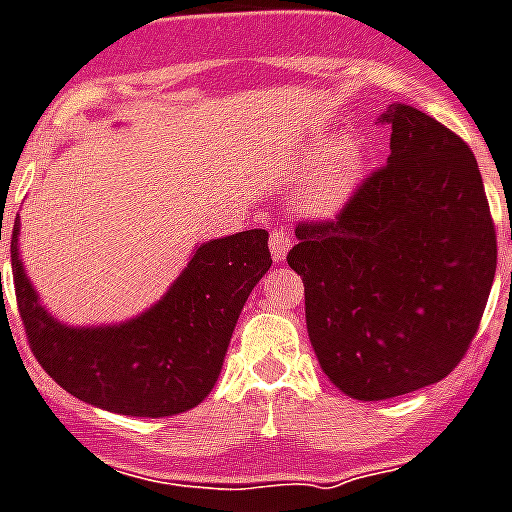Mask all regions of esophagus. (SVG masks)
<instances>
[{
  "label": "esophagus",
  "mask_w": 512,
  "mask_h": 512,
  "mask_svg": "<svg viewBox=\"0 0 512 512\" xmlns=\"http://www.w3.org/2000/svg\"><path fill=\"white\" fill-rule=\"evenodd\" d=\"M269 248H272V259L280 264L285 261L287 251H290V235L282 230H272L269 232Z\"/></svg>",
  "instance_id": "esophagus-1"
}]
</instances>
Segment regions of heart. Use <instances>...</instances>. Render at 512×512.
Returning a JSON list of instances; mask_svg holds the SVG:
<instances>
[{
    "label": "heart",
    "mask_w": 512,
    "mask_h": 512,
    "mask_svg": "<svg viewBox=\"0 0 512 512\" xmlns=\"http://www.w3.org/2000/svg\"><path fill=\"white\" fill-rule=\"evenodd\" d=\"M358 177H361V156L348 146L332 151L327 162L322 164V170L316 172V177L308 185L303 206L319 217L335 214L345 206L348 196L356 188Z\"/></svg>",
    "instance_id": "b5f03b06"
}]
</instances>
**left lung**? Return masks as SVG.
<instances>
[{"label":"left lung","instance_id":"1","mask_svg":"<svg viewBox=\"0 0 512 512\" xmlns=\"http://www.w3.org/2000/svg\"><path fill=\"white\" fill-rule=\"evenodd\" d=\"M387 164L332 219L295 227L287 253L329 382L387 400L445 379L471 348L497 269V235L468 143L390 104Z\"/></svg>","mask_w":512,"mask_h":512}]
</instances>
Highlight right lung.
I'll use <instances>...</instances> for the list:
<instances>
[{"instance_id":"add662e5","label":"right lung","mask_w":512,"mask_h":512,"mask_svg":"<svg viewBox=\"0 0 512 512\" xmlns=\"http://www.w3.org/2000/svg\"><path fill=\"white\" fill-rule=\"evenodd\" d=\"M18 232L15 217L12 282L33 356L62 390L122 416L196 408L217 384L248 295L272 266L269 232H238L198 246L170 293L133 322L65 327L41 308L25 277Z\"/></svg>"}]
</instances>
